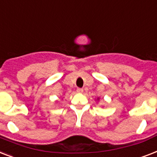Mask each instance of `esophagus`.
Here are the masks:
<instances>
[{"mask_svg": "<svg viewBox=\"0 0 157 157\" xmlns=\"http://www.w3.org/2000/svg\"><path fill=\"white\" fill-rule=\"evenodd\" d=\"M76 91L78 92V93H83V89L81 88H77L76 89Z\"/></svg>", "mask_w": 157, "mask_h": 157, "instance_id": "34e87169", "label": "esophagus"}]
</instances>
